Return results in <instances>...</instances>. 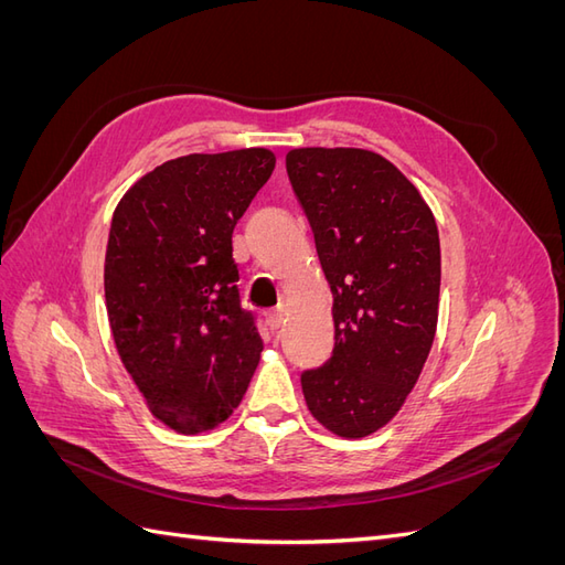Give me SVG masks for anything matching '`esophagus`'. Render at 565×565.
Returning a JSON list of instances; mask_svg holds the SVG:
<instances>
[{"label":"esophagus","mask_w":565,"mask_h":565,"mask_svg":"<svg viewBox=\"0 0 565 565\" xmlns=\"http://www.w3.org/2000/svg\"><path fill=\"white\" fill-rule=\"evenodd\" d=\"M266 322H268V328H270V330H280V328H282V322H285V309L270 311V313L266 316Z\"/></svg>","instance_id":"esophagus-1"}]
</instances>
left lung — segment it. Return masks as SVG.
I'll list each match as a JSON object with an SVG mask.
<instances>
[{"mask_svg": "<svg viewBox=\"0 0 565 565\" xmlns=\"http://www.w3.org/2000/svg\"><path fill=\"white\" fill-rule=\"evenodd\" d=\"M332 289L330 361L301 374L311 415L341 438L370 436L403 407L438 322L440 243L417 188L361 148L285 158Z\"/></svg>", "mask_w": 565, "mask_h": 565, "instance_id": "8db88e82", "label": "left lung"}]
</instances>
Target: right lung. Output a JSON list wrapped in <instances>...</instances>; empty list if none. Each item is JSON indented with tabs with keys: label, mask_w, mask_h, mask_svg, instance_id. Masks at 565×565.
Masks as SVG:
<instances>
[{
	"label": "right lung",
	"mask_w": 565,
	"mask_h": 565,
	"mask_svg": "<svg viewBox=\"0 0 565 565\" xmlns=\"http://www.w3.org/2000/svg\"><path fill=\"white\" fill-rule=\"evenodd\" d=\"M276 156H183L136 181L113 214L106 309L148 409L179 434L210 431L241 405L264 341L241 306L233 228Z\"/></svg>",
	"instance_id": "add662e5"
}]
</instances>
